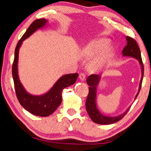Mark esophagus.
<instances>
[{
	"instance_id": "obj_1",
	"label": "esophagus",
	"mask_w": 151,
	"mask_h": 151,
	"mask_svg": "<svg viewBox=\"0 0 151 151\" xmlns=\"http://www.w3.org/2000/svg\"><path fill=\"white\" fill-rule=\"evenodd\" d=\"M79 78H80V80L81 81H84L86 80V75L84 73H80V75H79Z\"/></svg>"
}]
</instances>
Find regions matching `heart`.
Here are the masks:
<instances>
[{
    "mask_svg": "<svg viewBox=\"0 0 151 151\" xmlns=\"http://www.w3.org/2000/svg\"><path fill=\"white\" fill-rule=\"evenodd\" d=\"M110 40L105 38H96L87 43L82 48V55L87 59H93L88 68L90 71L96 72L105 68L112 56L113 49L108 47Z\"/></svg>",
    "mask_w": 151,
    "mask_h": 151,
    "instance_id": "b5f03b06",
    "label": "heart"
}]
</instances>
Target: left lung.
<instances>
[{
	"instance_id": "1",
	"label": "left lung",
	"mask_w": 151,
	"mask_h": 151,
	"mask_svg": "<svg viewBox=\"0 0 151 151\" xmlns=\"http://www.w3.org/2000/svg\"><path fill=\"white\" fill-rule=\"evenodd\" d=\"M126 38L127 41V45L122 50L123 56L132 57L137 59L141 66V71H142V76H141L140 84H139L138 92L136 94L135 98H134V99L136 100L139 94V92L140 90L141 85H142L144 76V66L142 58H141L140 48H139L138 45L136 43V41L129 36H126ZM100 80H101V76L100 75H95V74H93V75H90L88 77L86 80V83L90 87L89 93L88 95L86 101V109L87 113H88L90 117L91 118L92 122L96 123V124L101 125L114 124V123H116L118 121H119V120H121L126 115L130 107L127 109L122 114L115 116V117H110V116H106L102 114L98 109L96 105V87L97 85L99 84Z\"/></svg>"
}]
</instances>
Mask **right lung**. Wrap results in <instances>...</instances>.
<instances>
[{
    "label": "right lung",
    "mask_w": 151,
    "mask_h": 151,
    "mask_svg": "<svg viewBox=\"0 0 151 151\" xmlns=\"http://www.w3.org/2000/svg\"><path fill=\"white\" fill-rule=\"evenodd\" d=\"M46 19L35 20L29 25L22 38L18 42L15 50V58L13 63L12 74L17 99L23 107L30 113L40 117H47L57 109L62 102V91L75 83L78 73H69L61 76L48 92L42 95H33L26 91L18 74L19 51L22 42L37 30L44 28L47 25Z\"/></svg>",
    "instance_id": "right-lung-1"
}]
</instances>
